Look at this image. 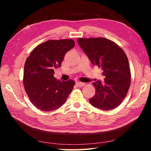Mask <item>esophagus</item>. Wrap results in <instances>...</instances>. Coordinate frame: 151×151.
I'll return each mask as SVG.
<instances>
[{
	"instance_id": "obj_1",
	"label": "esophagus",
	"mask_w": 151,
	"mask_h": 151,
	"mask_svg": "<svg viewBox=\"0 0 151 151\" xmlns=\"http://www.w3.org/2000/svg\"><path fill=\"white\" fill-rule=\"evenodd\" d=\"M85 84H86L84 83H81V82H79V81L76 82V85L78 87H79V88H81V87H83L84 86H85Z\"/></svg>"
}]
</instances>
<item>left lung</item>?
<instances>
[{
    "instance_id": "obj_1",
    "label": "left lung",
    "mask_w": 151,
    "mask_h": 151,
    "mask_svg": "<svg viewBox=\"0 0 151 151\" xmlns=\"http://www.w3.org/2000/svg\"><path fill=\"white\" fill-rule=\"evenodd\" d=\"M80 47L93 65L101 67L104 82L93 83L95 95L89 99L93 106L110 110L119 106L127 96L130 85V70L123 50L111 40L104 38H78Z\"/></svg>"
}]
</instances>
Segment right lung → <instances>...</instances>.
<instances>
[{
	"label": "right lung",
	"mask_w": 151,
	"mask_h": 151,
	"mask_svg": "<svg viewBox=\"0 0 151 151\" xmlns=\"http://www.w3.org/2000/svg\"><path fill=\"white\" fill-rule=\"evenodd\" d=\"M75 46L71 39L48 40L36 47L26 59L23 83L31 103L41 110L53 111L64 104L74 88L72 80L55 78L65 53Z\"/></svg>",
	"instance_id": "add662e5"
}]
</instances>
